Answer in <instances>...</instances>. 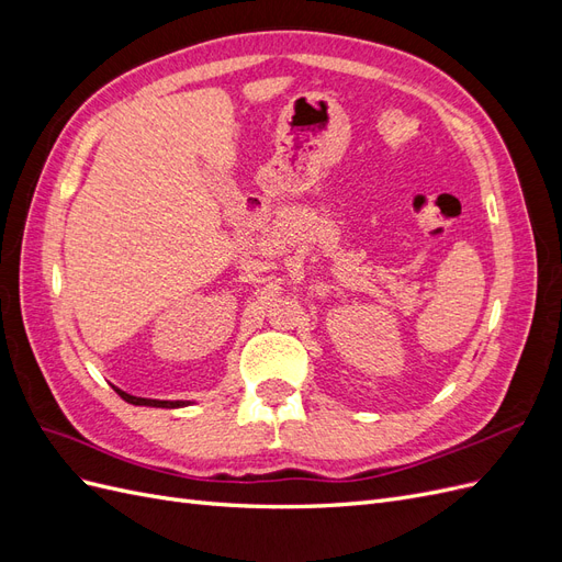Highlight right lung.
<instances>
[{"mask_svg": "<svg viewBox=\"0 0 562 562\" xmlns=\"http://www.w3.org/2000/svg\"><path fill=\"white\" fill-rule=\"evenodd\" d=\"M114 391H116V394L122 396L126 403H133V405H149V407H182V405H190V403H184V401H157V398L131 396V394H126V391L116 389V386H114Z\"/></svg>", "mask_w": 562, "mask_h": 562, "instance_id": "obj_1", "label": "right lung"}]
</instances>
